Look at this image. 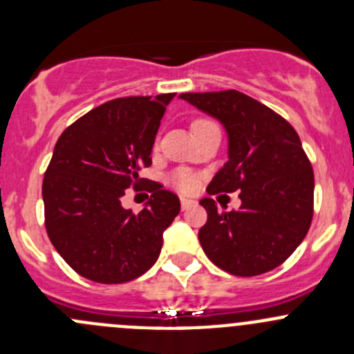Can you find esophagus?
Returning a JSON list of instances; mask_svg holds the SVG:
<instances>
[{"label":"esophagus","instance_id":"1","mask_svg":"<svg viewBox=\"0 0 354 354\" xmlns=\"http://www.w3.org/2000/svg\"><path fill=\"white\" fill-rule=\"evenodd\" d=\"M180 202H181V209L183 210H188L190 207H194L195 203H197L194 198H188V197H181Z\"/></svg>","mask_w":354,"mask_h":354}]
</instances>
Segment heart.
<instances>
[{"instance_id": "heart-1", "label": "heart", "mask_w": 354, "mask_h": 354, "mask_svg": "<svg viewBox=\"0 0 354 354\" xmlns=\"http://www.w3.org/2000/svg\"><path fill=\"white\" fill-rule=\"evenodd\" d=\"M198 123H209V120H197L194 124ZM171 183L176 188H180L181 192H192L195 187H197V180H195L194 174L187 173V171H180V173L173 174L171 178Z\"/></svg>"}]
</instances>
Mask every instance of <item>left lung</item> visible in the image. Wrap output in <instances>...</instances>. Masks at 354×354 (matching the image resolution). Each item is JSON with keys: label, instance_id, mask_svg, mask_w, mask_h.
Segmentation results:
<instances>
[{"label": "left lung", "instance_id": "1", "mask_svg": "<svg viewBox=\"0 0 354 354\" xmlns=\"http://www.w3.org/2000/svg\"><path fill=\"white\" fill-rule=\"evenodd\" d=\"M180 99L216 118L227 133V162L207 187L210 195L241 190V205L217 212L202 198L207 223L198 240L210 262L234 276L269 272L308 233L313 216V171L295 128L238 91L187 92Z\"/></svg>", "mask_w": 354, "mask_h": 354}]
</instances>
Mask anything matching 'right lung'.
I'll return each mask as SVG.
<instances>
[{
	"mask_svg": "<svg viewBox=\"0 0 354 354\" xmlns=\"http://www.w3.org/2000/svg\"><path fill=\"white\" fill-rule=\"evenodd\" d=\"M176 94L121 97L66 128L42 181L46 231L75 272L94 283L120 284L147 272L162 248V233L180 214V198L152 185V197L133 214L124 190L151 152L166 106Z\"/></svg>",
	"mask_w": 354,
	"mask_h": 354,
	"instance_id": "1",
	"label": "right lung"
}]
</instances>
